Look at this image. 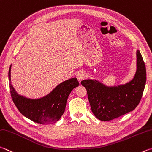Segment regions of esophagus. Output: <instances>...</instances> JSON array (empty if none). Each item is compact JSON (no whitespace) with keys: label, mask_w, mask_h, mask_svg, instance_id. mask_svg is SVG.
Here are the masks:
<instances>
[{"label":"esophagus","mask_w":152,"mask_h":152,"mask_svg":"<svg viewBox=\"0 0 152 152\" xmlns=\"http://www.w3.org/2000/svg\"><path fill=\"white\" fill-rule=\"evenodd\" d=\"M76 77H77V79H78V80L80 82L82 80H84L86 77V73L84 71L80 70L77 72Z\"/></svg>","instance_id":"obj_1"}]
</instances>
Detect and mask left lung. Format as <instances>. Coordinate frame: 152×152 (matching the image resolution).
<instances>
[{
	"instance_id": "1",
	"label": "left lung",
	"mask_w": 152,
	"mask_h": 152,
	"mask_svg": "<svg viewBox=\"0 0 152 152\" xmlns=\"http://www.w3.org/2000/svg\"><path fill=\"white\" fill-rule=\"evenodd\" d=\"M146 82L144 62L136 51V70L134 78L125 84L107 86L96 79H86L81 84L87 90L94 115L101 121H110L133 111L140 103Z\"/></svg>"
}]
</instances>
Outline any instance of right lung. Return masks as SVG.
Segmentation results:
<instances>
[{
  "mask_svg": "<svg viewBox=\"0 0 152 152\" xmlns=\"http://www.w3.org/2000/svg\"><path fill=\"white\" fill-rule=\"evenodd\" d=\"M11 66L9 71L11 97L19 112L29 120L38 124H51L58 122L64 114L71 91L79 86L76 78L61 82L42 97L27 98L19 94L11 84Z\"/></svg>",
  "mask_w": 152,
  "mask_h": 152,
  "instance_id": "right-lung-1",
  "label": "right lung"
}]
</instances>
